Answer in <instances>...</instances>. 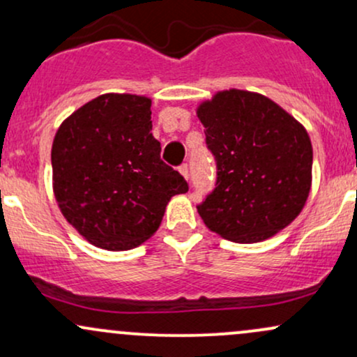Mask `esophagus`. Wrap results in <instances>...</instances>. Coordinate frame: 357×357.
<instances>
[{
	"label": "esophagus",
	"mask_w": 357,
	"mask_h": 357,
	"mask_svg": "<svg viewBox=\"0 0 357 357\" xmlns=\"http://www.w3.org/2000/svg\"><path fill=\"white\" fill-rule=\"evenodd\" d=\"M179 173L183 174L184 179H188V178H190V166L181 165V166H179Z\"/></svg>",
	"instance_id": "1"
}]
</instances>
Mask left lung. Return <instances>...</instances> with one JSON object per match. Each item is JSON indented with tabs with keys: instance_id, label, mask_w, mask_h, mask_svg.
Returning <instances> with one entry per match:
<instances>
[{
	"instance_id": "obj_1",
	"label": "left lung",
	"mask_w": 357,
	"mask_h": 357,
	"mask_svg": "<svg viewBox=\"0 0 357 357\" xmlns=\"http://www.w3.org/2000/svg\"><path fill=\"white\" fill-rule=\"evenodd\" d=\"M215 190L198 204L223 238L255 243L284 230L309 198L312 144L305 127L260 93L230 89L199 104Z\"/></svg>"
}]
</instances>
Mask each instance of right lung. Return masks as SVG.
<instances>
[{
    "label": "right lung",
    "mask_w": 357,
    "mask_h": 357,
    "mask_svg": "<svg viewBox=\"0 0 357 357\" xmlns=\"http://www.w3.org/2000/svg\"><path fill=\"white\" fill-rule=\"evenodd\" d=\"M151 99L104 93L77 109L52 146L53 192L65 220L96 247L130 250L161 225L188 191L151 134Z\"/></svg>",
    "instance_id": "1"
}]
</instances>
